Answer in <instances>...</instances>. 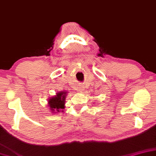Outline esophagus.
<instances>
[{
    "instance_id": "esophagus-1",
    "label": "esophagus",
    "mask_w": 156,
    "mask_h": 156,
    "mask_svg": "<svg viewBox=\"0 0 156 156\" xmlns=\"http://www.w3.org/2000/svg\"><path fill=\"white\" fill-rule=\"evenodd\" d=\"M83 90V88H79V91H82Z\"/></svg>"
}]
</instances>
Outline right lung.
<instances>
[{
    "mask_svg": "<svg viewBox=\"0 0 156 156\" xmlns=\"http://www.w3.org/2000/svg\"><path fill=\"white\" fill-rule=\"evenodd\" d=\"M66 92H59L57 93L56 95L55 96L50 98L48 101V106L50 109L53 112L55 113H58L60 111L63 112V109L65 108V101H66Z\"/></svg>",
    "mask_w": 156,
    "mask_h": 156,
    "instance_id": "right-lung-1",
    "label": "right lung"
}]
</instances>
